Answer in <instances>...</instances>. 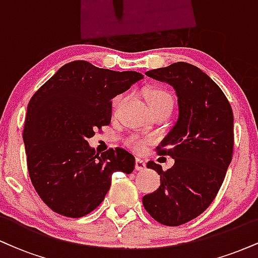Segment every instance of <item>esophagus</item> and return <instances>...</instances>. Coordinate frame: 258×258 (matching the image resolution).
Here are the masks:
<instances>
[{
	"label": "esophagus",
	"mask_w": 258,
	"mask_h": 258,
	"mask_svg": "<svg viewBox=\"0 0 258 258\" xmlns=\"http://www.w3.org/2000/svg\"><path fill=\"white\" fill-rule=\"evenodd\" d=\"M136 170L137 171H144L146 170V161L142 159H136Z\"/></svg>",
	"instance_id": "1"
}]
</instances>
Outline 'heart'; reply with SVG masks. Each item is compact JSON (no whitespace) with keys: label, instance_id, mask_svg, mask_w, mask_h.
Returning a JSON list of instances; mask_svg holds the SVG:
<instances>
[{"label":"heart","instance_id":"b5f03b06","mask_svg":"<svg viewBox=\"0 0 258 258\" xmlns=\"http://www.w3.org/2000/svg\"><path fill=\"white\" fill-rule=\"evenodd\" d=\"M146 99H147L148 105H149V109L156 108V106H161V105L173 104L172 94H171L167 90H165V88H160V87L150 88V90L147 92ZM120 102H121L120 97H116V98L112 100V106H114V108H117L120 104ZM127 146L132 148L135 152L142 153L144 152V149L147 148V141L146 139L138 137V136H132V137L127 139Z\"/></svg>","mask_w":258,"mask_h":258}]
</instances>
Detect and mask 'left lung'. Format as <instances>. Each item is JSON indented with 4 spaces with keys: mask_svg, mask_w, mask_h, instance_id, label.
<instances>
[{
    "mask_svg": "<svg viewBox=\"0 0 258 258\" xmlns=\"http://www.w3.org/2000/svg\"><path fill=\"white\" fill-rule=\"evenodd\" d=\"M149 78L166 82L178 98V119L156 148L160 155L174 159L160 174V186L143 197V206L155 221L177 227L203 214L220 190L232 161L234 119L227 97L199 68L178 61L149 70Z\"/></svg>",
    "mask_w": 258,
    "mask_h": 258,
    "instance_id": "obj_1",
    "label": "left lung"
}]
</instances>
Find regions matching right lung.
Masks as SVG:
<instances>
[{
    "mask_svg": "<svg viewBox=\"0 0 258 258\" xmlns=\"http://www.w3.org/2000/svg\"><path fill=\"white\" fill-rule=\"evenodd\" d=\"M143 79L85 60L63 65L32 96L23 139L29 176L49 209L79 218L104 200L116 171L130 174L135 156L122 148L102 155L87 139L111 120V99Z\"/></svg>",
    "mask_w": 258,
    "mask_h": 258,
    "instance_id": "obj_1",
    "label": "right lung"
}]
</instances>
